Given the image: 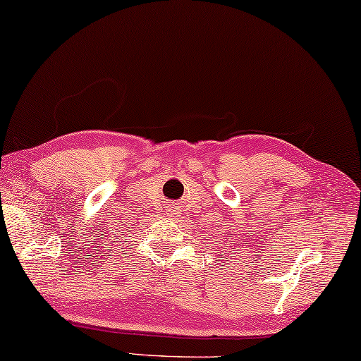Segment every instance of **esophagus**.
<instances>
[{"instance_id":"obj_1","label":"esophagus","mask_w":361,"mask_h":361,"mask_svg":"<svg viewBox=\"0 0 361 361\" xmlns=\"http://www.w3.org/2000/svg\"><path fill=\"white\" fill-rule=\"evenodd\" d=\"M168 214L173 216V218H179L180 214V203L179 202H173L168 207Z\"/></svg>"}]
</instances>
